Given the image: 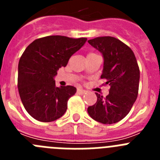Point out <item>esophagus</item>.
I'll list each match as a JSON object with an SVG mask.
<instances>
[{
    "instance_id": "34e87169",
    "label": "esophagus",
    "mask_w": 160,
    "mask_h": 160,
    "mask_svg": "<svg viewBox=\"0 0 160 160\" xmlns=\"http://www.w3.org/2000/svg\"><path fill=\"white\" fill-rule=\"evenodd\" d=\"M86 92H87L86 90H82V89H81V88H78V90H77V93L79 94H84Z\"/></svg>"
}]
</instances>
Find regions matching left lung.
<instances>
[{"mask_svg":"<svg viewBox=\"0 0 160 160\" xmlns=\"http://www.w3.org/2000/svg\"><path fill=\"white\" fill-rule=\"evenodd\" d=\"M103 58L101 78L111 88L103 98L95 93L97 102L87 109L94 120L103 124L118 122L127 116L138 96L139 68L130 47L113 37H99L88 41Z\"/></svg>","mask_w":160,"mask_h":160,"instance_id":"1","label":"left lung"}]
</instances>
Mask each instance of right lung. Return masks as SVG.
I'll return each mask as SVG.
<instances>
[{
  "label": "right lung",
  "instance_id": "right-lung-1",
  "mask_svg": "<svg viewBox=\"0 0 160 160\" xmlns=\"http://www.w3.org/2000/svg\"><path fill=\"white\" fill-rule=\"evenodd\" d=\"M87 38L48 36L33 41L24 51L18 64V87L24 107L40 122H52L66 113L67 102L77 89L56 87L54 77Z\"/></svg>",
  "mask_w": 160,
  "mask_h": 160
}]
</instances>
